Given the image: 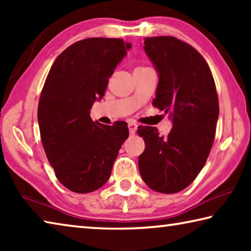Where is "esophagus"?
<instances>
[{
  "mask_svg": "<svg viewBox=\"0 0 251 251\" xmlns=\"http://www.w3.org/2000/svg\"><path fill=\"white\" fill-rule=\"evenodd\" d=\"M128 129H129L130 135H134L136 129H137V124H136V123H134V122H129L128 123Z\"/></svg>",
  "mask_w": 251,
  "mask_h": 251,
  "instance_id": "esophagus-1",
  "label": "esophagus"
}]
</instances>
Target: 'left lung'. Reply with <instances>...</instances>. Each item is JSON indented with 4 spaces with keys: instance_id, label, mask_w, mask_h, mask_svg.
<instances>
[{
    "instance_id": "obj_1",
    "label": "left lung",
    "mask_w": 251,
    "mask_h": 251,
    "mask_svg": "<svg viewBox=\"0 0 251 251\" xmlns=\"http://www.w3.org/2000/svg\"><path fill=\"white\" fill-rule=\"evenodd\" d=\"M144 45L159 78L152 105L169 114L173 128L164 137L155 127H138L145 141L138 168L150 188L175 194L205 166L218 121V96L209 66L193 46L174 36L146 37Z\"/></svg>"
}]
</instances>
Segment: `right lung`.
<instances>
[{
    "label": "right lung",
    "instance_id": "1",
    "mask_svg": "<svg viewBox=\"0 0 251 251\" xmlns=\"http://www.w3.org/2000/svg\"><path fill=\"white\" fill-rule=\"evenodd\" d=\"M130 48L121 39L78 41L58 55L46 77L37 109L42 144L57 179L74 193L106 184L128 137L125 122L103 125L90 113Z\"/></svg>",
    "mask_w": 251,
    "mask_h": 251
}]
</instances>
